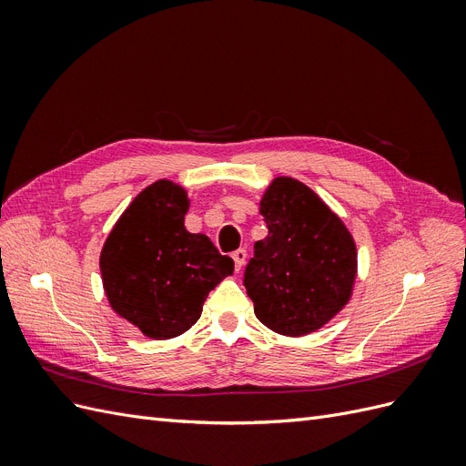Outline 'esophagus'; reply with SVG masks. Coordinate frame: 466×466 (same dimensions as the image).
<instances>
[{
  "instance_id": "34e87169",
  "label": "esophagus",
  "mask_w": 466,
  "mask_h": 466,
  "mask_svg": "<svg viewBox=\"0 0 466 466\" xmlns=\"http://www.w3.org/2000/svg\"><path fill=\"white\" fill-rule=\"evenodd\" d=\"M233 260H235V268H237V272L238 270H241V268H243V264L247 262V250L245 248H238V250H235L233 252Z\"/></svg>"
}]
</instances>
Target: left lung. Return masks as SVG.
Returning <instances> with one entry per match:
<instances>
[{"label": "left lung", "mask_w": 466, "mask_h": 466, "mask_svg": "<svg viewBox=\"0 0 466 466\" xmlns=\"http://www.w3.org/2000/svg\"><path fill=\"white\" fill-rule=\"evenodd\" d=\"M268 235L255 243L243 284L257 319L284 336L324 327L350 301L358 272L354 237L319 196L291 177L266 188Z\"/></svg>", "instance_id": "obj_1"}]
</instances>
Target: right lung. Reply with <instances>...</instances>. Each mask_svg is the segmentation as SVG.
I'll return each mask as SVG.
<instances>
[{
	"label": "right lung",
	"mask_w": 466,
	"mask_h": 466,
	"mask_svg": "<svg viewBox=\"0 0 466 466\" xmlns=\"http://www.w3.org/2000/svg\"><path fill=\"white\" fill-rule=\"evenodd\" d=\"M188 206L185 188L153 182L126 208L101 250L110 307L155 340L187 332L208 293L235 268L206 235L187 231Z\"/></svg>",
	"instance_id": "obj_1"
}]
</instances>
